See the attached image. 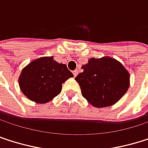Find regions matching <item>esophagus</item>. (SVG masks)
<instances>
[{"mask_svg":"<svg viewBox=\"0 0 148 148\" xmlns=\"http://www.w3.org/2000/svg\"><path fill=\"white\" fill-rule=\"evenodd\" d=\"M72 72H73V75H74V77H76V76L78 74V71H77V70H75V71H73Z\"/></svg>","mask_w":148,"mask_h":148,"instance_id":"obj_1","label":"esophagus"}]
</instances>
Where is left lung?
Wrapping results in <instances>:
<instances>
[{
    "mask_svg": "<svg viewBox=\"0 0 148 148\" xmlns=\"http://www.w3.org/2000/svg\"><path fill=\"white\" fill-rule=\"evenodd\" d=\"M76 77L83 97L97 108L118 102L129 87V74L121 63L111 58H90Z\"/></svg>",
    "mask_w": 148,
    "mask_h": 148,
    "instance_id": "8db88e82",
    "label": "left lung"
}]
</instances>
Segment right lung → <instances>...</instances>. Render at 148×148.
<instances>
[{
  "instance_id": "obj_1",
  "label": "right lung",
  "mask_w": 148,
  "mask_h": 148,
  "mask_svg": "<svg viewBox=\"0 0 148 148\" xmlns=\"http://www.w3.org/2000/svg\"><path fill=\"white\" fill-rule=\"evenodd\" d=\"M72 77L66 64L58 63L52 57H45L34 60L22 70L19 84L27 97L38 103H45L58 96L62 84Z\"/></svg>"
}]
</instances>
